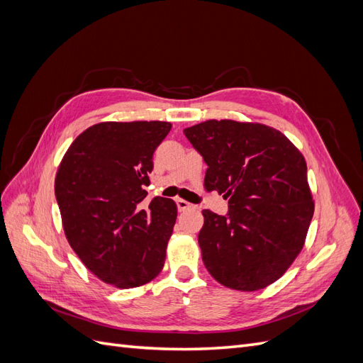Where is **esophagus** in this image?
Wrapping results in <instances>:
<instances>
[{
  "label": "esophagus",
  "instance_id": "obj_1",
  "mask_svg": "<svg viewBox=\"0 0 363 363\" xmlns=\"http://www.w3.org/2000/svg\"><path fill=\"white\" fill-rule=\"evenodd\" d=\"M175 203H177V208H179L180 212L191 211V208H195V206L192 203L186 201V200H182V199H177V200H175Z\"/></svg>",
  "mask_w": 363,
  "mask_h": 363
}]
</instances>
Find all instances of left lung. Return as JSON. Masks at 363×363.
<instances>
[{"mask_svg":"<svg viewBox=\"0 0 363 363\" xmlns=\"http://www.w3.org/2000/svg\"><path fill=\"white\" fill-rule=\"evenodd\" d=\"M207 163L204 188L228 199V215L204 208L199 244L223 286L259 291L300 255L315 203L307 164L281 131L259 123L208 119L183 130Z\"/></svg>","mask_w":363,"mask_h":363,"instance_id":"left-lung-1","label":"left lung"}]
</instances>
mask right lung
I'll return each instance as SVG.
<instances>
[{
  "mask_svg": "<svg viewBox=\"0 0 363 363\" xmlns=\"http://www.w3.org/2000/svg\"><path fill=\"white\" fill-rule=\"evenodd\" d=\"M171 123L95 124L65 152L54 182L63 232L94 276L130 289L156 279L164 265L177 206L156 196L142 208L152 155Z\"/></svg>",
  "mask_w": 363,
  "mask_h": 363,
  "instance_id": "obj_1",
  "label": "right lung"
}]
</instances>
